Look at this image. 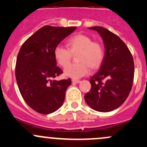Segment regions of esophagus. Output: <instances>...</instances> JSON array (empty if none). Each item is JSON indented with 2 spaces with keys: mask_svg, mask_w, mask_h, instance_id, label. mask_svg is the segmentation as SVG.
<instances>
[{
  "mask_svg": "<svg viewBox=\"0 0 147 147\" xmlns=\"http://www.w3.org/2000/svg\"><path fill=\"white\" fill-rule=\"evenodd\" d=\"M72 83H80L81 82L80 80H72Z\"/></svg>",
  "mask_w": 147,
  "mask_h": 147,
  "instance_id": "obj_1",
  "label": "esophagus"
}]
</instances>
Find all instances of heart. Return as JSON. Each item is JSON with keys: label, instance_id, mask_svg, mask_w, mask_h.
Returning <instances> with one entry per match:
<instances>
[{"label": "heart", "instance_id": "1", "mask_svg": "<svg viewBox=\"0 0 147 147\" xmlns=\"http://www.w3.org/2000/svg\"><path fill=\"white\" fill-rule=\"evenodd\" d=\"M66 48L57 45L53 50L54 57L60 66L65 67L70 61L71 53L78 51L77 60L79 63L66 67L64 75L68 78L78 79L88 75L92 68H97L101 65L105 56L103 45L97 41H92L88 35L78 34L71 37L67 41Z\"/></svg>", "mask_w": 147, "mask_h": 147}]
</instances>
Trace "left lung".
<instances>
[{"label": "left lung", "instance_id": "1", "mask_svg": "<svg viewBox=\"0 0 147 147\" xmlns=\"http://www.w3.org/2000/svg\"><path fill=\"white\" fill-rule=\"evenodd\" d=\"M89 29L100 33L105 52L100 70L90 80L91 90L84 100L94 110L111 112L121 106L129 94L134 80V60L127 46L115 33L99 26Z\"/></svg>", "mask_w": 147, "mask_h": 147}]
</instances>
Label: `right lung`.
<instances>
[{
	"instance_id": "add662e5",
	"label": "right lung",
	"mask_w": 147,
	"mask_h": 147,
	"mask_svg": "<svg viewBox=\"0 0 147 147\" xmlns=\"http://www.w3.org/2000/svg\"><path fill=\"white\" fill-rule=\"evenodd\" d=\"M76 28L43 26L20 47L16 60V81L23 100L38 113H53L64 102L71 79L53 80L63 72L57 66L53 50Z\"/></svg>"
}]
</instances>
